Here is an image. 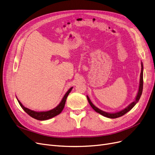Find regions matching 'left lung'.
Here are the masks:
<instances>
[{"label":"left lung","mask_w":155,"mask_h":155,"mask_svg":"<svg viewBox=\"0 0 155 155\" xmlns=\"http://www.w3.org/2000/svg\"><path fill=\"white\" fill-rule=\"evenodd\" d=\"M141 66H142V68H141V73H140V85H139V89L138 94H137V95L135 100L134 102L131 103V104L130 105H129L127 108H125L124 110L120 111V112H116V113H107V112H104V111L101 110L100 109H99V108H98L96 107H95L93 104V103L91 101L90 99L89 98V97L87 96V100H88V101L90 105L91 106V107H92L96 112L100 114L101 115L104 116L105 117H108V118H112V119L117 118V117H121V116L124 115L126 113H127L128 112H129L131 109V108H132L136 105L137 103L139 101V99L140 98V96H141L142 93V89H143V65H142V63L141 64Z\"/></svg>","instance_id":"obj_1"}]
</instances>
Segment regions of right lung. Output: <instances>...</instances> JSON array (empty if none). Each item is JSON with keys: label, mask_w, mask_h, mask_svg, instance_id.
<instances>
[{"label": "right lung", "mask_w": 155, "mask_h": 155, "mask_svg": "<svg viewBox=\"0 0 155 155\" xmlns=\"http://www.w3.org/2000/svg\"><path fill=\"white\" fill-rule=\"evenodd\" d=\"M72 88L73 87H71L67 91V93L65 94L64 96L63 97L62 101H61V103L58 106L56 107L55 108H54V109L49 110V111H47V112H38L31 110L30 109H28V108L25 107L21 104V102L18 100V101L20 105L21 106V107L23 108V109H24V110L27 114H28V115H29L31 117L36 119L39 120V121H44V120H47V119H50L51 117H54L57 116L58 114H59L62 112L63 108H64V107L67 97H68V94H70V93L71 92Z\"/></svg>", "instance_id": "add662e5"}]
</instances>
